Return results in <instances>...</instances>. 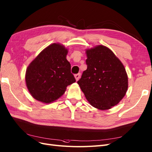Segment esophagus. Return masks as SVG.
I'll use <instances>...</instances> for the list:
<instances>
[{
	"label": "esophagus",
	"mask_w": 152,
	"mask_h": 152,
	"mask_svg": "<svg viewBox=\"0 0 152 152\" xmlns=\"http://www.w3.org/2000/svg\"><path fill=\"white\" fill-rule=\"evenodd\" d=\"M80 73H77V74L75 75V79H76L77 81L79 80V79H80Z\"/></svg>",
	"instance_id": "1"
}]
</instances>
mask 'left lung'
I'll use <instances>...</instances> for the list:
<instances>
[{
	"instance_id": "left-lung-1",
	"label": "left lung",
	"mask_w": 152,
	"mask_h": 152,
	"mask_svg": "<svg viewBox=\"0 0 152 152\" xmlns=\"http://www.w3.org/2000/svg\"><path fill=\"white\" fill-rule=\"evenodd\" d=\"M87 70L77 82L87 100L104 110L117 105L126 95L128 78L123 64L102 45L86 50Z\"/></svg>"
}]
</instances>
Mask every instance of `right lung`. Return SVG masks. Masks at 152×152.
<instances>
[{
  "label": "right lung",
  "mask_w": 152,
  "mask_h": 152,
  "mask_svg": "<svg viewBox=\"0 0 152 152\" xmlns=\"http://www.w3.org/2000/svg\"><path fill=\"white\" fill-rule=\"evenodd\" d=\"M68 49L54 43L40 53L27 67L25 80L32 97L44 103L57 100L66 87L75 82L71 65L66 59Z\"/></svg>",
  "instance_id": "add662e5"
}]
</instances>
